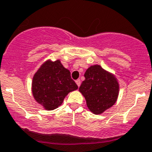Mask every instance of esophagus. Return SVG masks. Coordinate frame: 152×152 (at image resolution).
Returning a JSON list of instances; mask_svg holds the SVG:
<instances>
[{
  "instance_id": "obj_1",
  "label": "esophagus",
  "mask_w": 152,
  "mask_h": 152,
  "mask_svg": "<svg viewBox=\"0 0 152 152\" xmlns=\"http://www.w3.org/2000/svg\"><path fill=\"white\" fill-rule=\"evenodd\" d=\"M76 83L77 84L78 86H80V84H81V81H80V80H76Z\"/></svg>"
}]
</instances>
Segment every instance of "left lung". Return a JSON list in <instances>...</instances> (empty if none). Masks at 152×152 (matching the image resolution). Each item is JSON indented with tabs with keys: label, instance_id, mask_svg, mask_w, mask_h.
I'll return each mask as SVG.
<instances>
[{
	"label": "left lung",
	"instance_id": "1",
	"mask_svg": "<svg viewBox=\"0 0 152 152\" xmlns=\"http://www.w3.org/2000/svg\"><path fill=\"white\" fill-rule=\"evenodd\" d=\"M84 76L85 80L79 90L85 97L87 107L92 113L101 114L115 103L119 86L114 75L99 65H94L87 69Z\"/></svg>",
	"mask_w": 152,
	"mask_h": 152
}]
</instances>
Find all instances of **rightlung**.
<instances>
[{"mask_svg":"<svg viewBox=\"0 0 152 152\" xmlns=\"http://www.w3.org/2000/svg\"><path fill=\"white\" fill-rule=\"evenodd\" d=\"M77 89L69 70L60 60L45 62L33 78V96L47 110L59 107L69 92Z\"/></svg>","mask_w":152,"mask_h":152,"instance_id":"add662e5","label":"right lung"}]
</instances>
